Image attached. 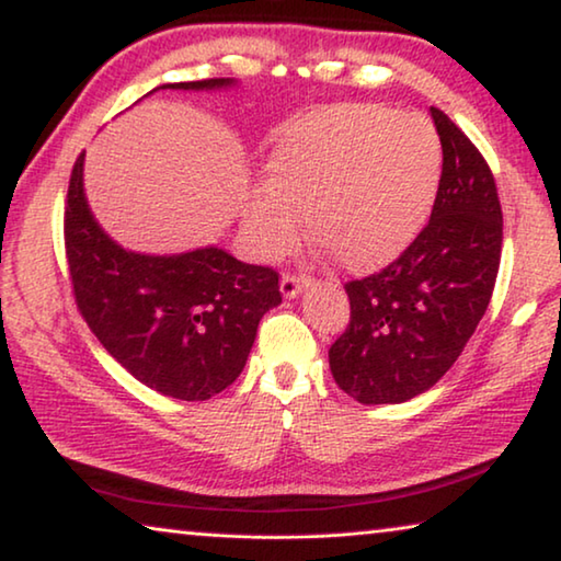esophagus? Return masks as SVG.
Here are the masks:
<instances>
[{"label": "esophagus", "mask_w": 561, "mask_h": 561, "mask_svg": "<svg viewBox=\"0 0 561 561\" xmlns=\"http://www.w3.org/2000/svg\"><path fill=\"white\" fill-rule=\"evenodd\" d=\"M309 284H311V279L294 277V274H284V277H282V284H279L282 297H284V299H297L299 294H301V289H307Z\"/></svg>", "instance_id": "34e87169"}]
</instances>
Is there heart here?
<instances>
[{"mask_svg": "<svg viewBox=\"0 0 561 561\" xmlns=\"http://www.w3.org/2000/svg\"><path fill=\"white\" fill-rule=\"evenodd\" d=\"M440 178V140L428 118L371 103L311 111L274 144L267 183L242 207L260 260H279L309 234L346 272L393 262L428 215Z\"/></svg>", "mask_w": 561, "mask_h": 561, "instance_id": "b5f03b06", "label": "heart"}]
</instances>
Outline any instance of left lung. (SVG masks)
Returning a JSON list of instances; mask_svg holds the SVG:
<instances>
[{
    "label": "left lung",
    "instance_id": "left-lung-1",
    "mask_svg": "<svg viewBox=\"0 0 561 561\" xmlns=\"http://www.w3.org/2000/svg\"><path fill=\"white\" fill-rule=\"evenodd\" d=\"M431 116L443 146L431 222L383 272L346 284L351 321L329 348L334 381L364 405L411 401L438 383L495 289L502 252L495 178L440 108Z\"/></svg>",
    "mask_w": 561,
    "mask_h": 561
}]
</instances>
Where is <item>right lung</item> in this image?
<instances>
[{
    "label": "right lung",
    "mask_w": 561,
    "mask_h": 561,
    "mask_svg": "<svg viewBox=\"0 0 561 561\" xmlns=\"http://www.w3.org/2000/svg\"><path fill=\"white\" fill-rule=\"evenodd\" d=\"M232 87L234 79H205L158 89ZM83 156L71 170L64 213L66 257L81 317L140 383L178 401H207L242 374L260 319L282 304L279 274L244 264L217 244L178 254L121 247L91 213Z\"/></svg>",
    "instance_id": "obj_1"
}]
</instances>
